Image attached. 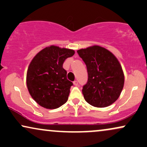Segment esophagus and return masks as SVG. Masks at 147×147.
Returning <instances> with one entry per match:
<instances>
[{
  "label": "esophagus",
  "mask_w": 147,
  "mask_h": 147,
  "mask_svg": "<svg viewBox=\"0 0 147 147\" xmlns=\"http://www.w3.org/2000/svg\"><path fill=\"white\" fill-rule=\"evenodd\" d=\"M73 84H74V85L76 86H78V82H77V80L74 81V82H73Z\"/></svg>",
  "instance_id": "1"
}]
</instances>
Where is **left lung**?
<instances>
[{
	"instance_id": "obj_1",
	"label": "left lung",
	"mask_w": 147,
	"mask_h": 147,
	"mask_svg": "<svg viewBox=\"0 0 147 147\" xmlns=\"http://www.w3.org/2000/svg\"><path fill=\"white\" fill-rule=\"evenodd\" d=\"M77 53L88 71V82L82 89L85 100L95 107L111 105L124 87V72L119 61L112 52L99 45L81 49Z\"/></svg>"
}]
</instances>
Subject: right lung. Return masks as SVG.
Wrapping results in <instances>:
<instances>
[{"label": "right lung", "mask_w": 147, "mask_h": 147, "mask_svg": "<svg viewBox=\"0 0 147 147\" xmlns=\"http://www.w3.org/2000/svg\"><path fill=\"white\" fill-rule=\"evenodd\" d=\"M74 54L73 50L50 45L37 53L30 62L27 86L32 97L42 107L57 109L68 100L73 84L67 79L63 64Z\"/></svg>", "instance_id": "add662e5"}]
</instances>
